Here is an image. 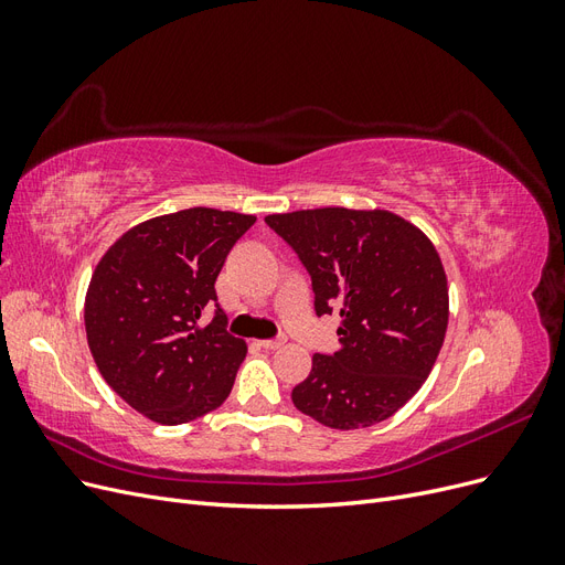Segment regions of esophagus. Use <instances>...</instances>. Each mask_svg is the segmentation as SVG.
Wrapping results in <instances>:
<instances>
[{"instance_id":"1","label":"esophagus","mask_w":565,"mask_h":565,"mask_svg":"<svg viewBox=\"0 0 565 565\" xmlns=\"http://www.w3.org/2000/svg\"><path fill=\"white\" fill-rule=\"evenodd\" d=\"M282 344H285V339H262V341H259V347L266 349V351H276V349H280Z\"/></svg>"}]
</instances>
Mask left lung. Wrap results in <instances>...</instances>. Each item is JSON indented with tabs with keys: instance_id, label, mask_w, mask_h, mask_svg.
Instances as JSON below:
<instances>
[{
	"instance_id": "8db88e82",
	"label": "left lung",
	"mask_w": 565,
	"mask_h": 565,
	"mask_svg": "<svg viewBox=\"0 0 565 565\" xmlns=\"http://www.w3.org/2000/svg\"><path fill=\"white\" fill-rule=\"evenodd\" d=\"M313 282L316 313H339V351L316 353L292 388L303 415L363 429L415 396L448 330V278L434 243L386 210L268 214Z\"/></svg>"
}]
</instances>
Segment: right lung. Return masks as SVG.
<instances>
[{
    "label": "right lung",
    "instance_id": "1",
    "mask_svg": "<svg viewBox=\"0 0 565 565\" xmlns=\"http://www.w3.org/2000/svg\"><path fill=\"white\" fill-rule=\"evenodd\" d=\"M256 216L210 207L181 210L129 228L100 256L84 328L98 372L143 417L177 426L228 398L247 355L226 332L216 276Z\"/></svg>",
    "mask_w": 565,
    "mask_h": 565
}]
</instances>
